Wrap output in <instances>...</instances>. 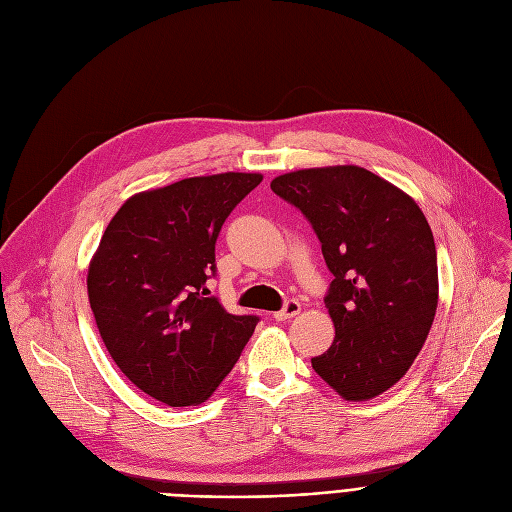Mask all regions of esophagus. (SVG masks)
<instances>
[{
    "instance_id": "obj_1",
    "label": "esophagus",
    "mask_w": 512,
    "mask_h": 512,
    "mask_svg": "<svg viewBox=\"0 0 512 512\" xmlns=\"http://www.w3.org/2000/svg\"><path fill=\"white\" fill-rule=\"evenodd\" d=\"M300 310H302V304L298 302V300H287L285 304H283V308L281 310H277L273 316L277 321H287V319H291V316H296V314H300Z\"/></svg>"
}]
</instances>
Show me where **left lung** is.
Masks as SVG:
<instances>
[{
	"mask_svg": "<svg viewBox=\"0 0 512 512\" xmlns=\"http://www.w3.org/2000/svg\"><path fill=\"white\" fill-rule=\"evenodd\" d=\"M321 241L333 281L331 348L312 369L352 402L398 383L421 352L437 308V252L425 214L360 166L306 168L273 179Z\"/></svg>",
	"mask_w": 512,
	"mask_h": 512,
	"instance_id": "8db88e82",
	"label": "left lung"
}]
</instances>
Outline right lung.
<instances>
[{"label": "right lung", "instance_id": "add662e5", "mask_svg": "<svg viewBox=\"0 0 512 512\" xmlns=\"http://www.w3.org/2000/svg\"><path fill=\"white\" fill-rule=\"evenodd\" d=\"M260 181L223 173L143 191L104 231L89 264V304L118 369L158 402L210 398L260 321L227 312L206 285L218 233Z\"/></svg>", "mask_w": 512, "mask_h": 512}]
</instances>
